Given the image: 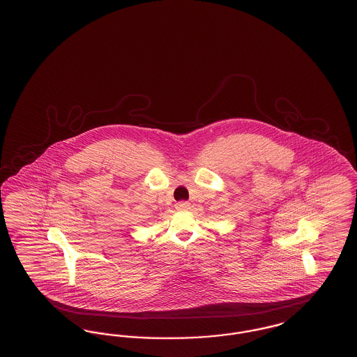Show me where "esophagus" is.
<instances>
[{
  "label": "esophagus",
  "instance_id": "obj_1",
  "mask_svg": "<svg viewBox=\"0 0 357 357\" xmlns=\"http://www.w3.org/2000/svg\"><path fill=\"white\" fill-rule=\"evenodd\" d=\"M175 208H176L178 211H186V210L190 208V204L182 201V202H178V204H175Z\"/></svg>",
  "mask_w": 357,
  "mask_h": 357
}]
</instances>
